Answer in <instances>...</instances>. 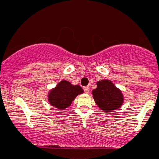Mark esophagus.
<instances>
[{
	"label": "esophagus",
	"instance_id": "obj_1",
	"mask_svg": "<svg viewBox=\"0 0 159 159\" xmlns=\"http://www.w3.org/2000/svg\"><path fill=\"white\" fill-rule=\"evenodd\" d=\"M84 90V92L86 93H88L89 91H90V88H89V87H83Z\"/></svg>",
	"mask_w": 159,
	"mask_h": 159
}]
</instances>
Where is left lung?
I'll return each mask as SVG.
<instances>
[{
	"mask_svg": "<svg viewBox=\"0 0 159 159\" xmlns=\"http://www.w3.org/2000/svg\"><path fill=\"white\" fill-rule=\"evenodd\" d=\"M92 93L98 107L105 112L117 109L123 102L122 92L109 80L98 81L97 88L94 89Z\"/></svg>",
	"mask_w": 159,
	"mask_h": 159,
	"instance_id": "left-lung-1",
	"label": "left lung"
}]
</instances>
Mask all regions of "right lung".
<instances>
[{
    "mask_svg": "<svg viewBox=\"0 0 159 159\" xmlns=\"http://www.w3.org/2000/svg\"><path fill=\"white\" fill-rule=\"evenodd\" d=\"M83 92V89L79 85L74 86L70 82L63 80L49 93V103L60 110H64L72 104L78 95Z\"/></svg>",
    "mask_w": 159,
    "mask_h": 159,
    "instance_id": "1",
    "label": "right lung"
}]
</instances>
